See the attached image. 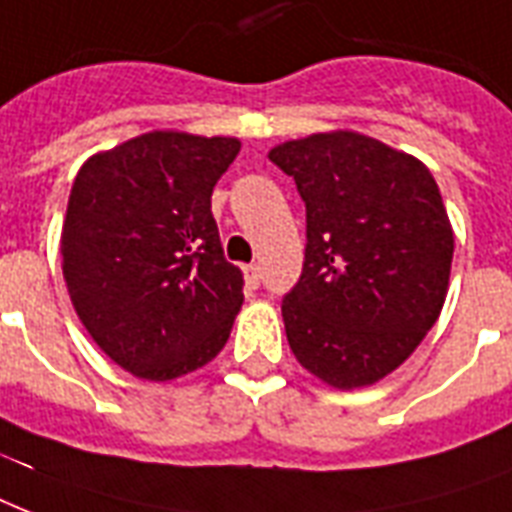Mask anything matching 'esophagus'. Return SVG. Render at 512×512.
Returning a JSON list of instances; mask_svg holds the SVG:
<instances>
[{
    "label": "esophagus",
    "instance_id": "1",
    "mask_svg": "<svg viewBox=\"0 0 512 512\" xmlns=\"http://www.w3.org/2000/svg\"><path fill=\"white\" fill-rule=\"evenodd\" d=\"M259 283V267H256V264H248V267H245V285H248V288H259Z\"/></svg>",
    "mask_w": 512,
    "mask_h": 512
}]
</instances>
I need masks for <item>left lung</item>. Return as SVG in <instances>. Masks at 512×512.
<instances>
[{
	"instance_id": "obj_1",
	"label": "left lung",
	"mask_w": 512,
	"mask_h": 512,
	"mask_svg": "<svg viewBox=\"0 0 512 512\" xmlns=\"http://www.w3.org/2000/svg\"><path fill=\"white\" fill-rule=\"evenodd\" d=\"M269 160L307 208L299 283L283 323L310 374L355 390L417 350L449 291L454 232L433 173L352 130L285 141Z\"/></svg>"
}]
</instances>
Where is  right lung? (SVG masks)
I'll use <instances>...</instances> for the list:
<instances>
[{"label": "right lung", "instance_id": "add662e5", "mask_svg": "<svg viewBox=\"0 0 512 512\" xmlns=\"http://www.w3.org/2000/svg\"><path fill=\"white\" fill-rule=\"evenodd\" d=\"M237 138L154 130L79 168L61 232L63 277L93 342L138 379L168 382L229 339L243 272L224 259L213 186Z\"/></svg>", "mask_w": 512, "mask_h": 512}]
</instances>
